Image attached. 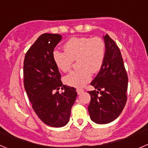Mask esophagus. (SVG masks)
Returning a JSON list of instances; mask_svg holds the SVG:
<instances>
[{"mask_svg":"<svg viewBox=\"0 0 148 148\" xmlns=\"http://www.w3.org/2000/svg\"><path fill=\"white\" fill-rule=\"evenodd\" d=\"M76 91H77V93L79 95V94L82 93V92H84V90H83V89H77Z\"/></svg>","mask_w":148,"mask_h":148,"instance_id":"esophagus-1","label":"esophagus"}]
</instances>
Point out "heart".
I'll return each mask as SVG.
<instances>
[{
	"mask_svg": "<svg viewBox=\"0 0 148 148\" xmlns=\"http://www.w3.org/2000/svg\"><path fill=\"white\" fill-rule=\"evenodd\" d=\"M64 52L55 50L53 58L56 66L62 72L70 71L74 61L78 60L80 69L73 71L64 78V82L74 87H82L99 73L106 56V44L99 37L72 38L64 45Z\"/></svg>",
	"mask_w": 148,
	"mask_h": 148,
	"instance_id": "obj_1",
	"label": "heart"
}]
</instances>
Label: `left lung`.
<instances>
[{"mask_svg": "<svg viewBox=\"0 0 148 148\" xmlns=\"http://www.w3.org/2000/svg\"><path fill=\"white\" fill-rule=\"evenodd\" d=\"M106 56L104 64L91 82L99 91H88L90 102L88 111L91 119L97 124H108L116 119L127 102L128 78L121 52L114 40L104 36Z\"/></svg>", "mask_w": 148, "mask_h": 148, "instance_id": "left-lung-1", "label": "left lung"}]
</instances>
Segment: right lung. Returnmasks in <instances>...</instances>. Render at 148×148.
<instances>
[{
  "label": "right lung",
  "mask_w": 148,
  "mask_h": 148,
  "mask_svg": "<svg viewBox=\"0 0 148 148\" xmlns=\"http://www.w3.org/2000/svg\"><path fill=\"white\" fill-rule=\"evenodd\" d=\"M61 39L58 34H42L28 49L23 61V84L32 109L44 124L55 127L67 124L77 96L75 87L63 85L53 61V50ZM60 88L63 90L61 94Z\"/></svg>",
  "instance_id": "right-lung-1"
}]
</instances>
